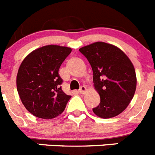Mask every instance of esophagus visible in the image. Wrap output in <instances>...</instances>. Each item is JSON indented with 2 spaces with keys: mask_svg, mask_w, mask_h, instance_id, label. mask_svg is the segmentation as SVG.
<instances>
[{
  "mask_svg": "<svg viewBox=\"0 0 155 155\" xmlns=\"http://www.w3.org/2000/svg\"><path fill=\"white\" fill-rule=\"evenodd\" d=\"M86 91H87V88H86L85 86H81V87H80V89H79V92H80L81 94H84Z\"/></svg>",
  "mask_w": 155,
  "mask_h": 155,
  "instance_id": "34e87169",
  "label": "esophagus"
}]
</instances>
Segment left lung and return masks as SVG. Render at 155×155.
I'll use <instances>...</instances> for the list:
<instances>
[{"mask_svg":"<svg viewBox=\"0 0 155 155\" xmlns=\"http://www.w3.org/2000/svg\"><path fill=\"white\" fill-rule=\"evenodd\" d=\"M79 51L91 64L94 89L101 99L94 113L103 119L120 115L136 91V72L131 61L120 48L104 42L91 43Z\"/></svg>","mask_w":155,"mask_h":155,"instance_id":"left-lung-1","label":"left lung"}]
</instances>
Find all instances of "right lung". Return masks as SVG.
I'll return each instance as SVG.
<instances>
[{"label": "right lung", "instance_id": "right-lung-1", "mask_svg": "<svg viewBox=\"0 0 155 155\" xmlns=\"http://www.w3.org/2000/svg\"><path fill=\"white\" fill-rule=\"evenodd\" d=\"M71 53L67 46L48 45L33 50L23 60L16 84L25 109L41 119L55 118L66 108L71 95L62 91L60 67Z\"/></svg>", "mask_w": 155, "mask_h": 155}]
</instances>
